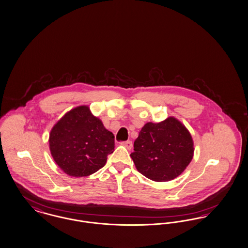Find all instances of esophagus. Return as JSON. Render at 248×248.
I'll return each instance as SVG.
<instances>
[{
  "instance_id": "1",
  "label": "esophagus",
  "mask_w": 248,
  "mask_h": 248,
  "mask_svg": "<svg viewBox=\"0 0 248 248\" xmlns=\"http://www.w3.org/2000/svg\"><path fill=\"white\" fill-rule=\"evenodd\" d=\"M121 144L126 146L128 149H131V147H132V142L131 141H125V142H122Z\"/></svg>"
}]
</instances>
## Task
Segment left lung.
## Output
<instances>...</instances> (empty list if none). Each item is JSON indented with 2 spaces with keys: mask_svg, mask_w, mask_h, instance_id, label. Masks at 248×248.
<instances>
[{
  "mask_svg": "<svg viewBox=\"0 0 248 248\" xmlns=\"http://www.w3.org/2000/svg\"><path fill=\"white\" fill-rule=\"evenodd\" d=\"M133 147L130 156L136 169L156 182H166L180 175L194 152L190 133L174 118L146 123Z\"/></svg>",
  "mask_w": 248,
  "mask_h": 248,
  "instance_id": "left-lung-1",
  "label": "left lung"
}]
</instances>
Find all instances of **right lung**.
I'll return each mask as SVG.
<instances>
[{
    "label": "right lung",
    "instance_id": "obj_1",
    "mask_svg": "<svg viewBox=\"0 0 248 248\" xmlns=\"http://www.w3.org/2000/svg\"><path fill=\"white\" fill-rule=\"evenodd\" d=\"M55 162L70 176H88L103 168L114 152L115 136L88 106H78L61 118L49 134Z\"/></svg>",
    "mask_w": 248,
    "mask_h": 248
}]
</instances>
